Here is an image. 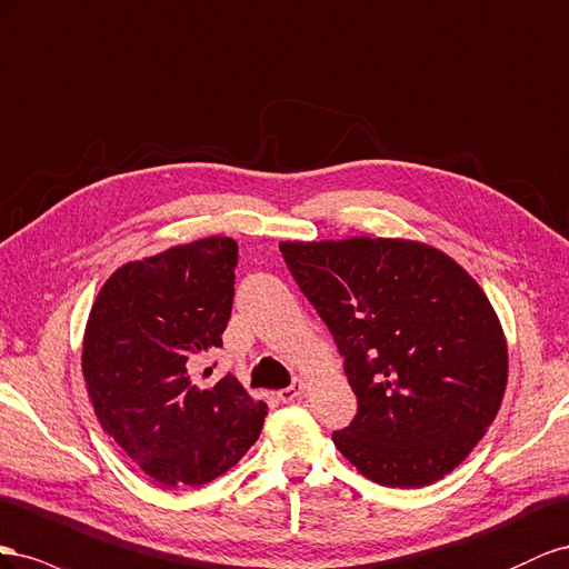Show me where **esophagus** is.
Wrapping results in <instances>:
<instances>
[{
  "instance_id": "obj_1",
  "label": "esophagus",
  "mask_w": 569,
  "mask_h": 569,
  "mask_svg": "<svg viewBox=\"0 0 569 569\" xmlns=\"http://www.w3.org/2000/svg\"><path fill=\"white\" fill-rule=\"evenodd\" d=\"M305 388H307V381H305L302 377H298V379H293V383L281 388L279 398H281L283 402H293V400H298V398L305 393Z\"/></svg>"
}]
</instances>
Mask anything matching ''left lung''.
<instances>
[{"mask_svg": "<svg viewBox=\"0 0 569 569\" xmlns=\"http://www.w3.org/2000/svg\"><path fill=\"white\" fill-rule=\"evenodd\" d=\"M286 264L346 357L357 396L333 443L357 472L421 489L456 469L506 396L508 343L479 283L417 240H286Z\"/></svg>", "mask_w": 569, "mask_h": 569, "instance_id": "left-lung-1", "label": "left lung"}]
</instances>
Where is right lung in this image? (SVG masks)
Instances as JSON below:
<instances>
[{
  "instance_id": "add662e5",
  "label": "right lung",
  "mask_w": 569,
  "mask_h": 569,
  "mask_svg": "<svg viewBox=\"0 0 569 569\" xmlns=\"http://www.w3.org/2000/svg\"><path fill=\"white\" fill-rule=\"evenodd\" d=\"M238 242L209 236L113 271L83 338V377L102 429L161 486H202L231 469L267 405L233 377L204 386L200 355L231 319ZM207 377V375H204Z\"/></svg>"
}]
</instances>
